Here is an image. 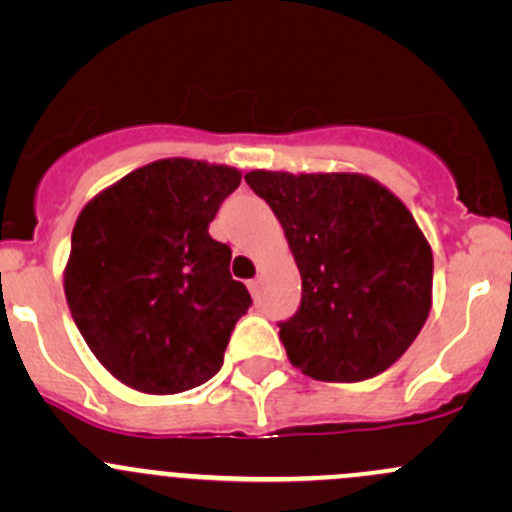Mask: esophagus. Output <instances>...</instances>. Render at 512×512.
I'll list each match as a JSON object with an SVG mask.
<instances>
[{
  "label": "esophagus",
  "instance_id": "esophagus-1",
  "mask_svg": "<svg viewBox=\"0 0 512 512\" xmlns=\"http://www.w3.org/2000/svg\"><path fill=\"white\" fill-rule=\"evenodd\" d=\"M247 287H250L252 297H257V294H260V277H255V280L247 282Z\"/></svg>",
  "mask_w": 512,
  "mask_h": 512
}]
</instances>
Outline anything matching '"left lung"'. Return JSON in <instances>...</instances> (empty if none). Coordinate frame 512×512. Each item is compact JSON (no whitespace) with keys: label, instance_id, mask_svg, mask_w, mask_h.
<instances>
[{"label":"left lung","instance_id":"left-lung-1","mask_svg":"<svg viewBox=\"0 0 512 512\" xmlns=\"http://www.w3.org/2000/svg\"><path fill=\"white\" fill-rule=\"evenodd\" d=\"M245 180L282 223L302 275L299 309L280 322L292 366L342 384L389 369L431 312V245L409 208L359 173L252 170Z\"/></svg>","mask_w":512,"mask_h":512}]
</instances>
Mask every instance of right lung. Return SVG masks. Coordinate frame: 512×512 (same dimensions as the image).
Here are the masks:
<instances>
[{
  "mask_svg": "<svg viewBox=\"0 0 512 512\" xmlns=\"http://www.w3.org/2000/svg\"><path fill=\"white\" fill-rule=\"evenodd\" d=\"M240 170L165 158L98 193L76 220L64 292L96 359L126 386L180 394L213 379L252 297L208 232Z\"/></svg>",
  "mask_w": 512,
  "mask_h": 512,
  "instance_id": "obj_1",
  "label": "right lung"
}]
</instances>
